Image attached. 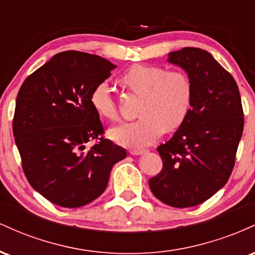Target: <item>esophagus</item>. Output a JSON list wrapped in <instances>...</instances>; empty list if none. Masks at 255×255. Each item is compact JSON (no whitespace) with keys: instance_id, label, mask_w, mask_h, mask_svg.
<instances>
[{"instance_id":"1","label":"esophagus","mask_w":255,"mask_h":255,"mask_svg":"<svg viewBox=\"0 0 255 255\" xmlns=\"http://www.w3.org/2000/svg\"><path fill=\"white\" fill-rule=\"evenodd\" d=\"M146 150H130L129 153L131 154V156H141V154L146 153Z\"/></svg>"}]
</instances>
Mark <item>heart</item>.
<instances>
[{
	"mask_svg": "<svg viewBox=\"0 0 255 255\" xmlns=\"http://www.w3.org/2000/svg\"><path fill=\"white\" fill-rule=\"evenodd\" d=\"M121 84L130 92L141 96L136 121L115 126L109 136L126 147H144L157 141L163 133H174L184 125L191 114L194 86L183 72H171L162 66L134 64L124 73ZM90 103L101 118L119 119V107L108 81L93 87Z\"/></svg>",
	"mask_w": 255,
	"mask_h": 255,
	"instance_id": "b5f03b06",
	"label": "heart"
}]
</instances>
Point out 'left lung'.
<instances>
[{"mask_svg": "<svg viewBox=\"0 0 255 255\" xmlns=\"http://www.w3.org/2000/svg\"><path fill=\"white\" fill-rule=\"evenodd\" d=\"M168 62L192 79L194 99L184 125L157 147L163 169L148 184L154 197L172 207L204 203L229 180L244 131V110L235 79L210 52L183 48Z\"/></svg>", "mask_w": 255, "mask_h": 255, "instance_id": "left-lung-1", "label": "left lung"}]
</instances>
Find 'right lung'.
<instances>
[{
    "instance_id": "1",
    "label": "right lung",
    "mask_w": 255,
    "mask_h": 255,
    "mask_svg": "<svg viewBox=\"0 0 255 255\" xmlns=\"http://www.w3.org/2000/svg\"><path fill=\"white\" fill-rule=\"evenodd\" d=\"M116 66L80 51L56 54L26 78L16 97L13 134L22 169L34 191L52 204L75 209L97 199L110 171L127 156L121 146L100 137L99 115L91 91Z\"/></svg>"
}]
</instances>
